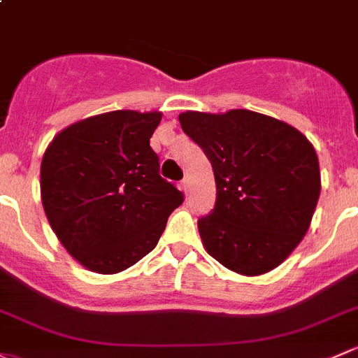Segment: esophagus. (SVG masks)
<instances>
[{"label": "esophagus", "mask_w": 358, "mask_h": 358, "mask_svg": "<svg viewBox=\"0 0 358 358\" xmlns=\"http://www.w3.org/2000/svg\"><path fill=\"white\" fill-rule=\"evenodd\" d=\"M180 189L185 192V194H189V190H190V180H189V178H183L182 182H180Z\"/></svg>", "instance_id": "esophagus-1"}]
</instances>
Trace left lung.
<instances>
[{
	"label": "left lung",
	"mask_w": 358,
	"mask_h": 358,
	"mask_svg": "<svg viewBox=\"0 0 358 358\" xmlns=\"http://www.w3.org/2000/svg\"><path fill=\"white\" fill-rule=\"evenodd\" d=\"M178 120L216 180V204L197 221L206 250L247 276L280 266L307 233L321 194L310 142L288 123L248 110L187 111Z\"/></svg>",
	"instance_id": "1"
}]
</instances>
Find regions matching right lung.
I'll list each match as a JSON object with an SVG mask.
<instances>
[{"mask_svg": "<svg viewBox=\"0 0 358 358\" xmlns=\"http://www.w3.org/2000/svg\"><path fill=\"white\" fill-rule=\"evenodd\" d=\"M161 113L120 110L56 135L41 163V197L52 231L82 266L130 268L159 242L183 194L159 175L149 144Z\"/></svg>", "mask_w": 358, "mask_h": 358, "instance_id": "obj_1", "label": "right lung"}]
</instances>
